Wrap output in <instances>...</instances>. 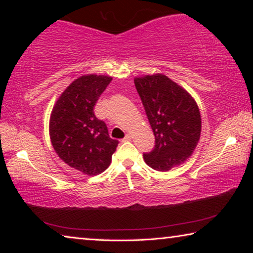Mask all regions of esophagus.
<instances>
[{
	"mask_svg": "<svg viewBox=\"0 0 253 253\" xmlns=\"http://www.w3.org/2000/svg\"><path fill=\"white\" fill-rule=\"evenodd\" d=\"M130 139H131V135H130V134H126L125 138H123L122 142H123V143H124V142H129Z\"/></svg>",
	"mask_w": 253,
	"mask_h": 253,
	"instance_id": "1",
	"label": "esophagus"
}]
</instances>
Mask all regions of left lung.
<instances>
[{
	"mask_svg": "<svg viewBox=\"0 0 253 253\" xmlns=\"http://www.w3.org/2000/svg\"><path fill=\"white\" fill-rule=\"evenodd\" d=\"M134 83L155 136V147L144 160L153 169L168 172L194 152L202 127L200 109L185 89L164 75L136 77Z\"/></svg>",
	"mask_w": 253,
	"mask_h": 253,
	"instance_id": "8db88e82",
	"label": "left lung"
}]
</instances>
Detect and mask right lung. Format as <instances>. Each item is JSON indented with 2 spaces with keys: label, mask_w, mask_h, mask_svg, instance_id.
Segmentation results:
<instances>
[{
  "label": "right lung",
  "mask_w": 253,
  "mask_h": 253,
  "mask_svg": "<svg viewBox=\"0 0 253 253\" xmlns=\"http://www.w3.org/2000/svg\"><path fill=\"white\" fill-rule=\"evenodd\" d=\"M111 80L102 75L79 77L58 98L50 116L49 132L55 153L70 168L90 176L108 169L118 145L93 113Z\"/></svg>",
  "instance_id": "right-lung-1"
}]
</instances>
